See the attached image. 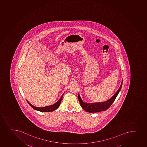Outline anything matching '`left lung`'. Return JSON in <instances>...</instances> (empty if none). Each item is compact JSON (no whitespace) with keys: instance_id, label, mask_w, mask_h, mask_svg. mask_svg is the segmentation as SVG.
Listing matches in <instances>:
<instances>
[{"instance_id":"left-lung-1","label":"left lung","mask_w":147,"mask_h":147,"mask_svg":"<svg viewBox=\"0 0 147 147\" xmlns=\"http://www.w3.org/2000/svg\"><path fill=\"white\" fill-rule=\"evenodd\" d=\"M122 81L121 84V86L119 87V89L118 90L114 95L109 99V100H107L106 102L100 103H94V104H86L81 99L80 96L78 94V99L81 106L82 108L85 110L86 111L90 113H95V112H99L105 111L108 109L110 106L114 102L117 96L119 91L121 90V87H122Z\"/></svg>"}]
</instances>
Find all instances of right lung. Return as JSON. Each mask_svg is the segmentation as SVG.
<instances>
[{
	"label": "right lung",
	"mask_w": 147,
	"mask_h": 147,
	"mask_svg": "<svg viewBox=\"0 0 147 147\" xmlns=\"http://www.w3.org/2000/svg\"><path fill=\"white\" fill-rule=\"evenodd\" d=\"M63 94L62 95L60 99L57 101V102H56V104H55L53 105L48 106V107H34L33 105H32L31 104H30L28 100H27V102H28V104L30 105V106L32 108H33L34 109L39 111L43 112L53 111H54V110L59 108V107L60 105V103H61V100H62V97L63 96Z\"/></svg>",
	"instance_id": "right-lung-1"
}]
</instances>
